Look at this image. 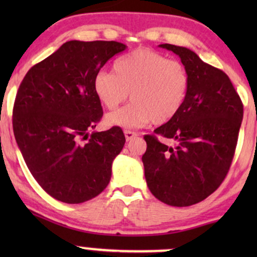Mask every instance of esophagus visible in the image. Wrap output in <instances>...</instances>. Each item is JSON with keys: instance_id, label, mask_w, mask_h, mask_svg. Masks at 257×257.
Instances as JSON below:
<instances>
[{"instance_id": "1", "label": "esophagus", "mask_w": 257, "mask_h": 257, "mask_svg": "<svg viewBox=\"0 0 257 257\" xmlns=\"http://www.w3.org/2000/svg\"><path fill=\"white\" fill-rule=\"evenodd\" d=\"M124 135H125V140L129 141L132 139H134L135 137H138V133L132 132V131H124Z\"/></svg>"}]
</instances>
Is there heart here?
I'll use <instances>...</instances> for the list:
<instances>
[{"label": "heart", "mask_w": 257, "mask_h": 257, "mask_svg": "<svg viewBox=\"0 0 257 257\" xmlns=\"http://www.w3.org/2000/svg\"><path fill=\"white\" fill-rule=\"evenodd\" d=\"M188 88L190 76L184 64L146 48L117 59L113 73L99 71L93 78L94 93L107 110H116L131 93V104L106 117L108 125L122 128L170 120L184 106Z\"/></svg>", "instance_id": "obj_1"}]
</instances>
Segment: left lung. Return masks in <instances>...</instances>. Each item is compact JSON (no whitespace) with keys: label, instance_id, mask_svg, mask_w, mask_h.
I'll use <instances>...</instances> for the list:
<instances>
[{"label":"left lung","instance_id":"8db88e82","mask_svg":"<svg viewBox=\"0 0 257 257\" xmlns=\"http://www.w3.org/2000/svg\"><path fill=\"white\" fill-rule=\"evenodd\" d=\"M179 55L190 76L187 98L166 124L145 135V179L156 198L190 206L210 196L231 167L243 119V104L231 79L185 47L159 44ZM157 136L172 141L159 142Z\"/></svg>","mask_w":257,"mask_h":257}]
</instances>
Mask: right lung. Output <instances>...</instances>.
<instances>
[{
	"instance_id": "right-lung-1",
	"label": "right lung",
	"mask_w": 257,
	"mask_h": 257,
	"mask_svg": "<svg viewBox=\"0 0 257 257\" xmlns=\"http://www.w3.org/2000/svg\"><path fill=\"white\" fill-rule=\"evenodd\" d=\"M125 48L116 41H69L32 66L20 83L14 137L38 185L60 202H87L110 182L125 137L119 126L89 135L102 117L93 78Z\"/></svg>"
}]
</instances>
